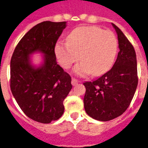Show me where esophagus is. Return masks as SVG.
I'll list each match as a JSON object with an SVG mask.
<instances>
[{"label": "esophagus", "instance_id": "34e87169", "mask_svg": "<svg viewBox=\"0 0 148 148\" xmlns=\"http://www.w3.org/2000/svg\"><path fill=\"white\" fill-rule=\"evenodd\" d=\"M77 82H77V79H75V78H72L71 83H72V85H73V86H76V85L77 84Z\"/></svg>", "mask_w": 148, "mask_h": 148}]
</instances>
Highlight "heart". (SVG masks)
<instances>
[{
    "mask_svg": "<svg viewBox=\"0 0 148 148\" xmlns=\"http://www.w3.org/2000/svg\"><path fill=\"white\" fill-rule=\"evenodd\" d=\"M117 38L112 32L96 26L76 27L69 34L66 42H57L55 54L66 69L82 60L74 68L77 75L98 76L111 67L117 53Z\"/></svg>",
    "mask_w": 148,
    "mask_h": 148,
    "instance_id": "1",
    "label": "heart"
}]
</instances>
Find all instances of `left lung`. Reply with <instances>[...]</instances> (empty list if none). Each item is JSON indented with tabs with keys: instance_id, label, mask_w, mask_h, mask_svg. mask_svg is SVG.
<instances>
[{
	"instance_id": "left-lung-1",
	"label": "left lung",
	"mask_w": 148,
	"mask_h": 148,
	"mask_svg": "<svg viewBox=\"0 0 148 148\" xmlns=\"http://www.w3.org/2000/svg\"><path fill=\"white\" fill-rule=\"evenodd\" d=\"M117 34L120 51L113 66L92 82H86L84 107L90 117L111 121L128 108L138 84L136 51L124 33L112 24Z\"/></svg>"
}]
</instances>
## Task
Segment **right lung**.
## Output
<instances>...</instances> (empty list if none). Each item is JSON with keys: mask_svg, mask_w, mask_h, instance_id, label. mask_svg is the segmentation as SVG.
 <instances>
[{"mask_svg": "<svg viewBox=\"0 0 148 148\" xmlns=\"http://www.w3.org/2000/svg\"><path fill=\"white\" fill-rule=\"evenodd\" d=\"M66 22L43 21L25 34L16 46L10 62V88L27 117L49 124L64 112L63 101L72 89L71 77L57 64L55 46ZM43 55L40 64L30 57Z\"/></svg>", "mask_w": 148, "mask_h": 148, "instance_id": "1", "label": "right lung"}]
</instances>
